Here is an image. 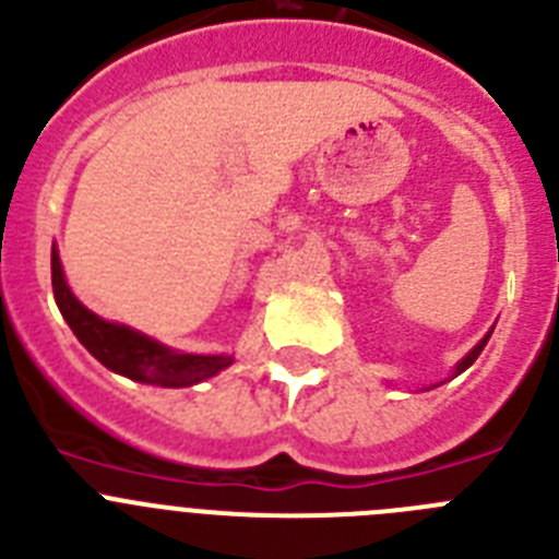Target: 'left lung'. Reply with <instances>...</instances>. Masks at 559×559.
Listing matches in <instances>:
<instances>
[{
  "label": "left lung",
  "mask_w": 559,
  "mask_h": 559,
  "mask_svg": "<svg viewBox=\"0 0 559 559\" xmlns=\"http://www.w3.org/2000/svg\"><path fill=\"white\" fill-rule=\"evenodd\" d=\"M487 341H490V333L484 335V338H481V341H478L476 347H473V349H471V353H467V355H464V358H462V360H459V364H456V372H453V374H462V372H464V369L471 367L473 360H476V358H478V355H481V349H484V344H487Z\"/></svg>",
  "instance_id": "8db88e82"
}]
</instances>
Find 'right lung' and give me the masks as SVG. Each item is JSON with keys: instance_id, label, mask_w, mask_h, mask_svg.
<instances>
[{"instance_id": "obj_1", "label": "right lung", "mask_w": 559, "mask_h": 559, "mask_svg": "<svg viewBox=\"0 0 559 559\" xmlns=\"http://www.w3.org/2000/svg\"><path fill=\"white\" fill-rule=\"evenodd\" d=\"M52 294L61 316L78 335L83 347L100 360L103 367L131 380H140L147 386L185 389L195 386L201 380L218 374L231 364V355H190L176 353L159 341L147 338L145 333L114 324L78 302V296L69 290L67 276L61 269L58 249H52Z\"/></svg>"}]
</instances>
